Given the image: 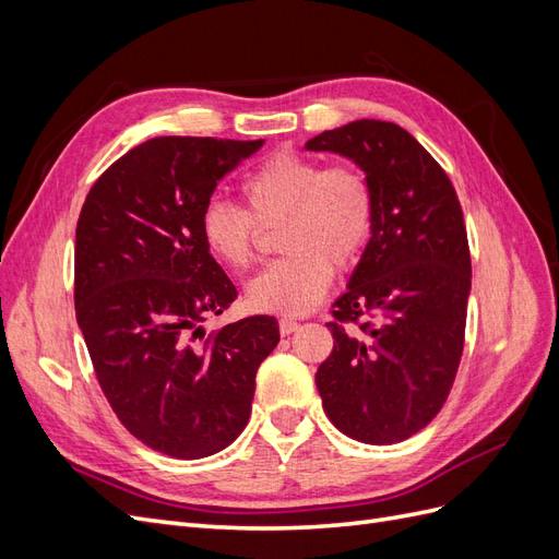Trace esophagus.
Wrapping results in <instances>:
<instances>
[{"mask_svg":"<svg viewBox=\"0 0 559 559\" xmlns=\"http://www.w3.org/2000/svg\"><path fill=\"white\" fill-rule=\"evenodd\" d=\"M298 329V321H294V319H280V333L282 335H292L294 331Z\"/></svg>","mask_w":559,"mask_h":559,"instance_id":"34e87169","label":"esophagus"}]
</instances>
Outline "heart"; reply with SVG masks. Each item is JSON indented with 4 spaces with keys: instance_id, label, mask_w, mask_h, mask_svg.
Masks as SVG:
<instances>
[{
    "instance_id": "1",
    "label": "heart",
    "mask_w": 559,
    "mask_h": 559,
    "mask_svg": "<svg viewBox=\"0 0 559 559\" xmlns=\"http://www.w3.org/2000/svg\"><path fill=\"white\" fill-rule=\"evenodd\" d=\"M245 210L210 200L198 233L212 257L251 267L261 228H277L284 257L249 284L251 306L286 317L308 314L326 296L335 270H349L373 238L376 191L357 165L277 151L242 179Z\"/></svg>"
}]
</instances>
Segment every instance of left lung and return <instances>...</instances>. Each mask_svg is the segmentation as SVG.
<instances>
[{
  "label": "left lung",
  "mask_w": 559,
  "mask_h": 559,
  "mask_svg": "<svg viewBox=\"0 0 559 559\" xmlns=\"http://www.w3.org/2000/svg\"><path fill=\"white\" fill-rule=\"evenodd\" d=\"M352 158L376 191L373 238L333 302L321 405L354 441H405L443 408L462 361L471 253L460 198L429 151L396 123L361 121L306 144Z\"/></svg>",
  "instance_id": "8db88e82"
}]
</instances>
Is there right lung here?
<instances>
[{
  "instance_id": "right-lung-1",
  "label": "right lung",
  "mask_w": 559,
  "mask_h": 559,
  "mask_svg": "<svg viewBox=\"0 0 559 559\" xmlns=\"http://www.w3.org/2000/svg\"><path fill=\"white\" fill-rule=\"evenodd\" d=\"M263 140L154 138L103 173L83 202L74 306L99 386L121 425L177 460L230 445L247 427L277 319L205 333L238 298L198 218L216 183Z\"/></svg>"
}]
</instances>
